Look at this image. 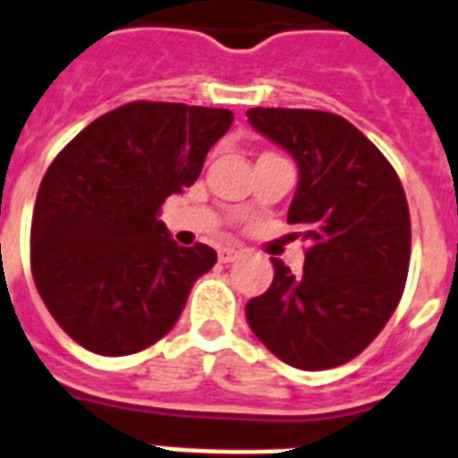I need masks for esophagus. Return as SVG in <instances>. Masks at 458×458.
<instances>
[{
  "label": "esophagus",
  "mask_w": 458,
  "mask_h": 458,
  "mask_svg": "<svg viewBox=\"0 0 458 458\" xmlns=\"http://www.w3.org/2000/svg\"><path fill=\"white\" fill-rule=\"evenodd\" d=\"M240 255H242V250H238V247H220V250H218V259L223 264L235 262Z\"/></svg>",
  "instance_id": "obj_1"
}]
</instances>
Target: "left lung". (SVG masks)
<instances>
[{"instance_id": "1", "label": "left lung", "mask_w": 458, "mask_h": 458, "mask_svg": "<svg viewBox=\"0 0 458 458\" xmlns=\"http://www.w3.org/2000/svg\"><path fill=\"white\" fill-rule=\"evenodd\" d=\"M247 121L291 152L289 223L308 240L303 272L274 257V281L245 306L267 350L320 371L367 350L405 289L410 213L391 162L359 128L313 108H250Z\"/></svg>"}]
</instances>
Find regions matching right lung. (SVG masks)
<instances>
[{
	"mask_svg": "<svg viewBox=\"0 0 458 458\" xmlns=\"http://www.w3.org/2000/svg\"><path fill=\"white\" fill-rule=\"evenodd\" d=\"M228 108L131 101L91 121L40 182L30 272L55 323L84 350L125 357L174 327L216 250L179 247L157 220L201 174Z\"/></svg>",
	"mask_w": 458,
	"mask_h": 458,
	"instance_id": "add662e5",
	"label": "right lung"
}]
</instances>
